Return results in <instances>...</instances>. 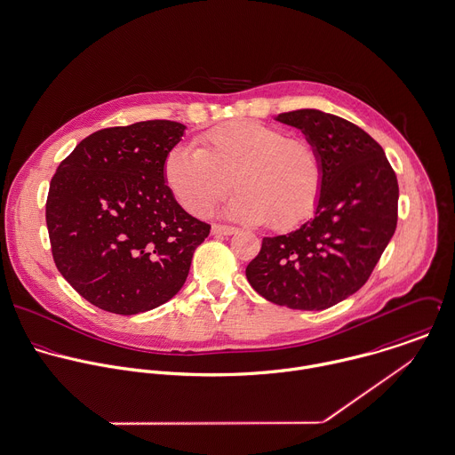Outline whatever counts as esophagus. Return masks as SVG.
Returning a JSON list of instances; mask_svg holds the SVG:
<instances>
[{"label":"esophagus","instance_id":"obj_1","mask_svg":"<svg viewBox=\"0 0 455 455\" xmlns=\"http://www.w3.org/2000/svg\"><path fill=\"white\" fill-rule=\"evenodd\" d=\"M237 228L235 227H228V225H212V234L216 235H232L235 234Z\"/></svg>","mask_w":455,"mask_h":455}]
</instances>
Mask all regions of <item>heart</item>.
<instances>
[{
	"mask_svg": "<svg viewBox=\"0 0 455 455\" xmlns=\"http://www.w3.org/2000/svg\"><path fill=\"white\" fill-rule=\"evenodd\" d=\"M164 178L182 207L207 214L228 189H237L228 212L251 225L284 230L304 221L320 198L323 164L306 139L259 121H235L202 135L200 148L176 146Z\"/></svg>",
	"mask_w": 455,
	"mask_h": 455,
	"instance_id": "b5f03b06",
	"label": "heart"
}]
</instances>
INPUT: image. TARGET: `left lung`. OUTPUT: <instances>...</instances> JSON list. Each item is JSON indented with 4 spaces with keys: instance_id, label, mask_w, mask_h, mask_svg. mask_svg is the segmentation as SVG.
Instances as JSON below:
<instances>
[{
    "instance_id": "8db88e82",
    "label": "left lung",
    "mask_w": 455,
    "mask_h": 455,
    "mask_svg": "<svg viewBox=\"0 0 455 455\" xmlns=\"http://www.w3.org/2000/svg\"><path fill=\"white\" fill-rule=\"evenodd\" d=\"M277 121L318 149L323 182L315 218L264 237L246 277L277 306L320 311L354 295L376 267L397 225V178L381 146L343 117L300 108Z\"/></svg>"
}]
</instances>
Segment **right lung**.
I'll return each mask as SVG.
<instances>
[{
    "mask_svg": "<svg viewBox=\"0 0 455 455\" xmlns=\"http://www.w3.org/2000/svg\"><path fill=\"white\" fill-rule=\"evenodd\" d=\"M184 130L167 119L98 130L52 176L45 221L54 264L103 311L137 315L171 300L209 235L164 178Z\"/></svg>",
    "mask_w": 455,
    "mask_h": 455,
    "instance_id": "add662e5",
    "label": "right lung"
}]
</instances>
